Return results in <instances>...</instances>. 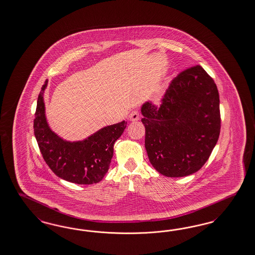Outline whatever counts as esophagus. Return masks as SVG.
<instances>
[{
  "instance_id": "34e87169",
  "label": "esophagus",
  "mask_w": 255,
  "mask_h": 255,
  "mask_svg": "<svg viewBox=\"0 0 255 255\" xmlns=\"http://www.w3.org/2000/svg\"><path fill=\"white\" fill-rule=\"evenodd\" d=\"M129 120H130L131 122H132V123L137 122V121L139 120V113H138V111H136V110L132 111V112L129 115Z\"/></svg>"
}]
</instances>
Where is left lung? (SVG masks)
<instances>
[{"label": "left lung", "instance_id": "obj_1", "mask_svg": "<svg viewBox=\"0 0 255 255\" xmlns=\"http://www.w3.org/2000/svg\"><path fill=\"white\" fill-rule=\"evenodd\" d=\"M145 148L153 168L168 177L196 173L209 159L220 132L219 94L200 65L179 74L155 107L141 106Z\"/></svg>", "mask_w": 255, "mask_h": 255}]
</instances>
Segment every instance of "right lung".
<instances>
[{"instance_id":"add662e5","label":"right lung","mask_w":255,"mask_h":255,"mask_svg":"<svg viewBox=\"0 0 255 255\" xmlns=\"http://www.w3.org/2000/svg\"><path fill=\"white\" fill-rule=\"evenodd\" d=\"M47 83L46 80L39 94L34 120V134L43 159L63 180L80 185L100 182L109 170L114 144L127 122L105 126L82 140H66L52 130L46 120L43 94Z\"/></svg>"}]
</instances>
